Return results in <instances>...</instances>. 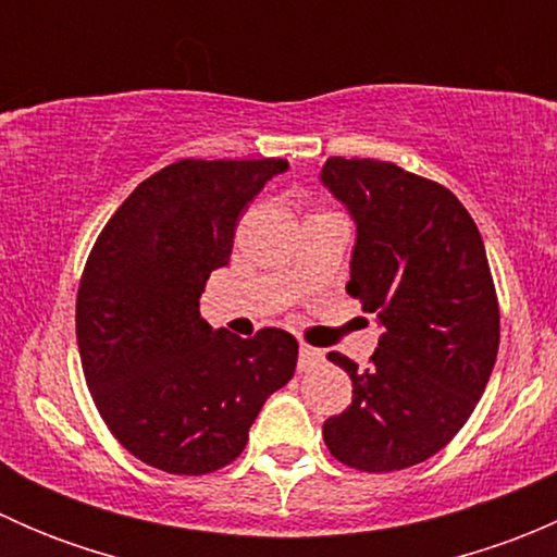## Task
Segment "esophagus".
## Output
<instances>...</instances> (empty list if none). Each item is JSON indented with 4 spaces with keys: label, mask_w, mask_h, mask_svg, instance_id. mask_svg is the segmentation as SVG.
I'll return each mask as SVG.
<instances>
[{
    "label": "esophagus",
    "mask_w": 557,
    "mask_h": 557,
    "mask_svg": "<svg viewBox=\"0 0 557 557\" xmlns=\"http://www.w3.org/2000/svg\"><path fill=\"white\" fill-rule=\"evenodd\" d=\"M320 361H323V352L310 345L299 347V372H312V369L320 367Z\"/></svg>",
    "instance_id": "1"
}]
</instances>
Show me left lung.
<instances>
[{"mask_svg":"<svg viewBox=\"0 0 557 557\" xmlns=\"http://www.w3.org/2000/svg\"><path fill=\"white\" fill-rule=\"evenodd\" d=\"M325 188L356 221L347 294L383 336L352 380V404L323 423L331 455L398 471L436 455L474 412L498 352V299L476 223L445 185L374 159L331 156Z\"/></svg>","mask_w":557,"mask_h":557,"instance_id":"obj_1","label":"left lung"}]
</instances>
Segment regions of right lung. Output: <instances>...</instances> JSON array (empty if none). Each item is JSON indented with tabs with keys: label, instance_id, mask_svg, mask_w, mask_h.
<instances>
[{
	"label": "right lung",
	"instance_id": "right-lung-1",
	"mask_svg": "<svg viewBox=\"0 0 557 557\" xmlns=\"http://www.w3.org/2000/svg\"><path fill=\"white\" fill-rule=\"evenodd\" d=\"M283 159H183L132 190L94 243L75 325L99 414L134 458L170 474L232 463L263 401L294 377L299 342L250 339L199 314L210 272L232 258L237 221Z\"/></svg>",
	"mask_w": 557,
	"mask_h": 557
}]
</instances>
